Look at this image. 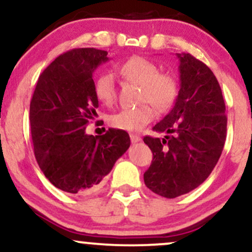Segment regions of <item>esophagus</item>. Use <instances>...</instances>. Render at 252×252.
<instances>
[{"instance_id":"esophagus-1","label":"esophagus","mask_w":252,"mask_h":252,"mask_svg":"<svg viewBox=\"0 0 252 252\" xmlns=\"http://www.w3.org/2000/svg\"><path fill=\"white\" fill-rule=\"evenodd\" d=\"M130 140H131L132 143H137V142H140V141H141V137L138 135L131 134V135H130Z\"/></svg>"}]
</instances>
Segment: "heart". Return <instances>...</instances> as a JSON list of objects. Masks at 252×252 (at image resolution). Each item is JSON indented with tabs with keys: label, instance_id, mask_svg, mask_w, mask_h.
<instances>
[{
	"label": "heart",
	"instance_id": "1",
	"mask_svg": "<svg viewBox=\"0 0 252 252\" xmlns=\"http://www.w3.org/2000/svg\"><path fill=\"white\" fill-rule=\"evenodd\" d=\"M124 79L141 86L140 99L142 105L132 109H123L110 117L114 128L126 131H138L143 129L155 116L154 109L166 111L178 96L179 85L176 78L167 72H160L155 63L142 57H131L120 67ZM94 94L100 103L112 105L116 99L115 78L110 72L100 73L94 83Z\"/></svg>",
	"mask_w": 252,
	"mask_h": 252
}]
</instances>
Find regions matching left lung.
<instances>
[{
  "instance_id": "8db88e82",
  "label": "left lung",
  "mask_w": 252,
  "mask_h": 252,
  "mask_svg": "<svg viewBox=\"0 0 252 252\" xmlns=\"http://www.w3.org/2000/svg\"><path fill=\"white\" fill-rule=\"evenodd\" d=\"M176 57L180 90L169 114L153 128L166 136L143 138L154 156L143 175L144 184L168 199L186 194L209 178L224 148L227 124L213 72L189 53Z\"/></svg>"
}]
</instances>
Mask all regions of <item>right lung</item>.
<instances>
[{
  "mask_svg": "<svg viewBox=\"0 0 252 252\" xmlns=\"http://www.w3.org/2000/svg\"><path fill=\"white\" fill-rule=\"evenodd\" d=\"M109 60L108 52L74 48L62 54L37 79L30 121L34 154L46 178L63 192L97 189L130 147L128 132L109 129L85 132L98 115L94 72Z\"/></svg>",
  "mask_w": 252,
  "mask_h": 252,
  "instance_id": "1",
  "label": "right lung"
}]
</instances>
